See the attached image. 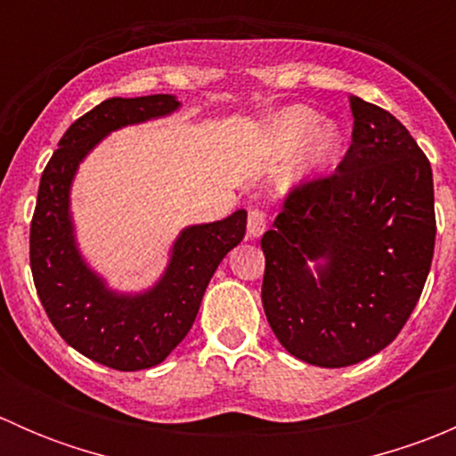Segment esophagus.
Here are the masks:
<instances>
[{
  "label": "esophagus",
  "mask_w": 456,
  "mask_h": 456,
  "mask_svg": "<svg viewBox=\"0 0 456 456\" xmlns=\"http://www.w3.org/2000/svg\"><path fill=\"white\" fill-rule=\"evenodd\" d=\"M266 229V216L262 209H249V220H247V232L251 238H260Z\"/></svg>",
  "instance_id": "1"
}]
</instances>
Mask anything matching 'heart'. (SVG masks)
I'll list each match as a JSON object with an SVG mask.
<instances>
[{"label": "heart", "instance_id": "heart-1", "mask_svg": "<svg viewBox=\"0 0 456 456\" xmlns=\"http://www.w3.org/2000/svg\"><path fill=\"white\" fill-rule=\"evenodd\" d=\"M317 122V114L305 105L284 110L273 118L271 126V139L280 151H291L297 148L296 159V181H306L314 174L324 169L326 165L338 159L342 150V132L335 123Z\"/></svg>", "mask_w": 456, "mask_h": 456}]
</instances>
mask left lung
<instances>
[{"mask_svg": "<svg viewBox=\"0 0 456 456\" xmlns=\"http://www.w3.org/2000/svg\"><path fill=\"white\" fill-rule=\"evenodd\" d=\"M353 141L333 176L296 187L262 236V306L297 360L342 369L403 329L435 251L432 169L390 112L351 96Z\"/></svg>", "mask_w": 456, "mask_h": 456, "instance_id": "8db88e82", "label": "left lung"}]
</instances>
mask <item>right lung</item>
I'll return each instance as SVG.
<instances>
[{
  "mask_svg": "<svg viewBox=\"0 0 456 456\" xmlns=\"http://www.w3.org/2000/svg\"><path fill=\"white\" fill-rule=\"evenodd\" d=\"M174 94L103 101L77 118L41 174L30 223V269L37 293L57 333L81 355L114 370L160 364L185 339L211 275L247 232V211L185 227L154 287L121 293L108 287L77 245L70 190L84 159L110 132L169 117Z\"/></svg>",
  "mask_w": 456,
  "mask_h": 456,
  "instance_id": "right-lung-1",
  "label": "right lung"
}]
</instances>
